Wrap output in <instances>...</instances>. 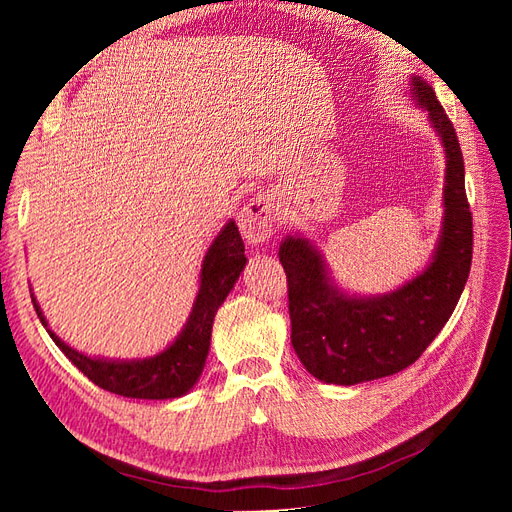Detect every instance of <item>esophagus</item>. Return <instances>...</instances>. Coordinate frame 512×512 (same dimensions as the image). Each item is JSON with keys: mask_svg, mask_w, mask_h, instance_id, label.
Here are the masks:
<instances>
[{"mask_svg": "<svg viewBox=\"0 0 512 512\" xmlns=\"http://www.w3.org/2000/svg\"><path fill=\"white\" fill-rule=\"evenodd\" d=\"M275 203L269 194H258L239 213V228L247 243L258 245L271 239L275 230Z\"/></svg>", "mask_w": 512, "mask_h": 512, "instance_id": "obj_1", "label": "esophagus"}]
</instances>
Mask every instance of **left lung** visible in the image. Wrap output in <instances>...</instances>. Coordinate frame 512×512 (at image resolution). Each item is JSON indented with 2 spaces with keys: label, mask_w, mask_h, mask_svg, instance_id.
Segmentation results:
<instances>
[{
  "label": "left lung",
  "mask_w": 512,
  "mask_h": 512,
  "mask_svg": "<svg viewBox=\"0 0 512 512\" xmlns=\"http://www.w3.org/2000/svg\"><path fill=\"white\" fill-rule=\"evenodd\" d=\"M410 85L446 156L444 222L427 269L393 292L356 297L335 286L312 241L288 235L280 245L294 352L327 384L378 380L412 365L451 318L470 275L472 213L457 134L431 85L418 76Z\"/></svg>",
  "instance_id": "obj_1"
}]
</instances>
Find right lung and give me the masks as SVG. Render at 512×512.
<instances>
[{
	"instance_id": "obj_1",
	"label": "right lung",
	"mask_w": 512,
	"mask_h": 512,
	"mask_svg": "<svg viewBox=\"0 0 512 512\" xmlns=\"http://www.w3.org/2000/svg\"><path fill=\"white\" fill-rule=\"evenodd\" d=\"M245 245L235 222H228L205 254L200 267V288L192 312L177 339L156 356L138 361L94 359L68 344L49 329L32 294L40 322L53 342L100 389L132 399H175L188 393L203 374L211 346L213 318L245 267Z\"/></svg>"
}]
</instances>
